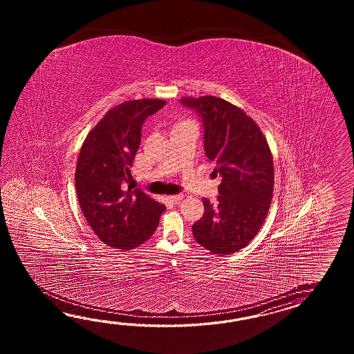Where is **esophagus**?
Instances as JSON below:
<instances>
[{"label": "esophagus", "mask_w": 354, "mask_h": 354, "mask_svg": "<svg viewBox=\"0 0 354 354\" xmlns=\"http://www.w3.org/2000/svg\"><path fill=\"white\" fill-rule=\"evenodd\" d=\"M182 198H183L182 194L180 195L169 196V200L174 203H180L182 201Z\"/></svg>", "instance_id": "34e87169"}]
</instances>
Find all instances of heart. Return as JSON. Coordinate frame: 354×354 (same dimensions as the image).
<instances>
[{
    "label": "heart",
    "mask_w": 354,
    "mask_h": 354,
    "mask_svg": "<svg viewBox=\"0 0 354 354\" xmlns=\"http://www.w3.org/2000/svg\"><path fill=\"white\" fill-rule=\"evenodd\" d=\"M191 124H194L192 121H180V122H177L176 125H174V128H178V127H183V125H191Z\"/></svg>",
    "instance_id": "1"
}]
</instances>
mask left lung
Segmentation results:
<instances>
[{"label": "left lung", "instance_id": "8db88e82", "mask_svg": "<svg viewBox=\"0 0 354 354\" xmlns=\"http://www.w3.org/2000/svg\"><path fill=\"white\" fill-rule=\"evenodd\" d=\"M203 124L205 151L221 176L218 203L203 198V218L192 225L196 241L214 254L247 247L271 206L274 168L271 149L256 121L215 96L182 97Z\"/></svg>", "mask_w": 354, "mask_h": 354}]
</instances>
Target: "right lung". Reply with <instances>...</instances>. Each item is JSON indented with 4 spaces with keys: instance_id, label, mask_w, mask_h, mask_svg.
I'll return each instance as SVG.
<instances>
[{
    "instance_id": "right-lung-1",
    "label": "right lung",
    "mask_w": 354,
    "mask_h": 354,
    "mask_svg": "<svg viewBox=\"0 0 354 354\" xmlns=\"http://www.w3.org/2000/svg\"><path fill=\"white\" fill-rule=\"evenodd\" d=\"M166 101L144 98L110 109L86 136L75 167L78 203L91 229L106 245L136 248L156 232L166 210L142 189L124 183L142 139V127Z\"/></svg>"
}]
</instances>
